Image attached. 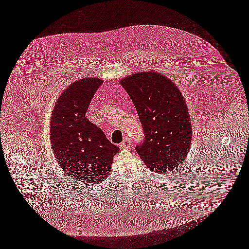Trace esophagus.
I'll return each instance as SVG.
<instances>
[{
  "mask_svg": "<svg viewBox=\"0 0 249 249\" xmlns=\"http://www.w3.org/2000/svg\"><path fill=\"white\" fill-rule=\"evenodd\" d=\"M130 145H131L130 139L126 138V139H124V141L121 142V145H120V147H121V149L124 150V149H128V148H129V147H130Z\"/></svg>",
  "mask_w": 249,
  "mask_h": 249,
  "instance_id": "34e87169",
  "label": "esophagus"
}]
</instances>
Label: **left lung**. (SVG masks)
Instances as JSON below:
<instances>
[{"mask_svg":"<svg viewBox=\"0 0 249 249\" xmlns=\"http://www.w3.org/2000/svg\"><path fill=\"white\" fill-rule=\"evenodd\" d=\"M135 106L144 139L136 151L151 171L170 173L188 154L192 127L178 88L157 72H141L121 80Z\"/></svg>","mask_w":249,"mask_h":249,"instance_id":"8db88e82","label":"left lung"}]
</instances>
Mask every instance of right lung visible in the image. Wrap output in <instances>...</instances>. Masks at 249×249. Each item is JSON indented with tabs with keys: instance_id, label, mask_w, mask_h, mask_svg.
Masks as SVG:
<instances>
[{
	"instance_id": "add662e5",
	"label": "right lung",
	"mask_w": 249,
	"mask_h": 249,
	"mask_svg": "<svg viewBox=\"0 0 249 249\" xmlns=\"http://www.w3.org/2000/svg\"><path fill=\"white\" fill-rule=\"evenodd\" d=\"M103 81L84 78L61 94L51 117L53 154L64 172L86 185L100 183L110 172L120 151L105 133L86 117L91 99Z\"/></svg>"
}]
</instances>
